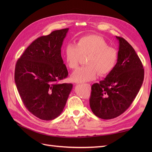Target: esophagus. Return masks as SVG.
Segmentation results:
<instances>
[{"instance_id": "1", "label": "esophagus", "mask_w": 152, "mask_h": 152, "mask_svg": "<svg viewBox=\"0 0 152 152\" xmlns=\"http://www.w3.org/2000/svg\"><path fill=\"white\" fill-rule=\"evenodd\" d=\"M86 85H87V86L89 87V88H91V85L90 84H86Z\"/></svg>"}]
</instances>
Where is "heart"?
Wrapping results in <instances>:
<instances>
[{"mask_svg": "<svg viewBox=\"0 0 152 152\" xmlns=\"http://www.w3.org/2000/svg\"><path fill=\"white\" fill-rule=\"evenodd\" d=\"M81 57H87V66L77 69L71 76L72 80L77 83L93 80L98 74L100 77L110 74L115 67L118 52L116 49L108 46L101 37L91 35L82 37L76 46L68 44L65 48V59L68 68H76Z\"/></svg>", "mask_w": 152, "mask_h": 152, "instance_id": "1", "label": "heart"}]
</instances>
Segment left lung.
Returning a JSON list of instances; mask_svg holds the SVG:
<instances>
[{
  "mask_svg": "<svg viewBox=\"0 0 152 152\" xmlns=\"http://www.w3.org/2000/svg\"><path fill=\"white\" fill-rule=\"evenodd\" d=\"M117 62L105 79L91 87L89 99L92 112L102 119L121 115L130 107L144 80V69L140 58L128 42L120 37Z\"/></svg>",
  "mask_w": 152,
  "mask_h": 152,
  "instance_id": "obj_1",
  "label": "left lung"
}]
</instances>
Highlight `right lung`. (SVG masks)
<instances>
[{"mask_svg": "<svg viewBox=\"0 0 152 152\" xmlns=\"http://www.w3.org/2000/svg\"><path fill=\"white\" fill-rule=\"evenodd\" d=\"M69 28L55 30L35 40L17 61L15 80L23 103L41 120L56 118L63 111L72 84H59L68 70L61 48Z\"/></svg>", "mask_w": 152, "mask_h": 152, "instance_id": "obj_1", "label": "right lung"}]
</instances>
